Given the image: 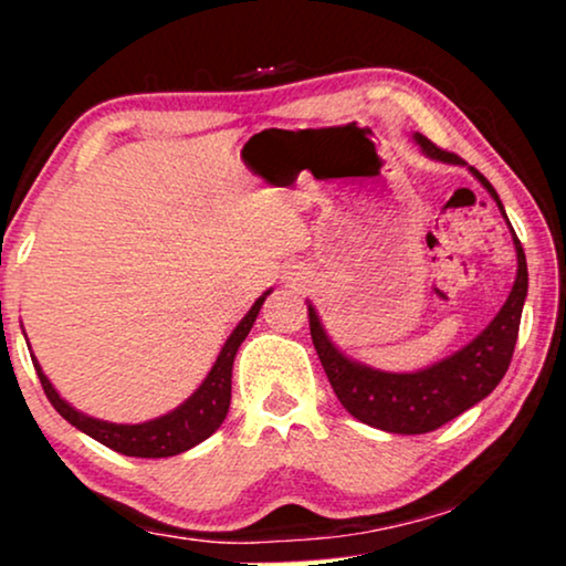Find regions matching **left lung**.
<instances>
[{
  "instance_id": "obj_1",
  "label": "left lung",
  "mask_w": 566,
  "mask_h": 566,
  "mask_svg": "<svg viewBox=\"0 0 566 566\" xmlns=\"http://www.w3.org/2000/svg\"><path fill=\"white\" fill-rule=\"evenodd\" d=\"M415 142L432 159L448 161V165H467L459 154L440 149L422 134H415ZM469 169L490 190V196L497 200L500 211L505 213L490 180L479 169ZM513 242L517 252V277L500 314L463 350L453 353L451 358L440 360L436 366L417 370V374H386V370L366 368L360 363L345 358L332 345L327 332L322 329L314 306H308V329H312L316 355H319L322 368L337 394L339 405L355 420L386 432H399V436H422V432L438 430L440 424L451 422L453 417L467 412L469 407H474L476 401H482L486 394L494 391V386L502 381L510 360H513L523 301L525 293H528V265H525L523 244L515 237V231Z\"/></svg>"
}]
</instances>
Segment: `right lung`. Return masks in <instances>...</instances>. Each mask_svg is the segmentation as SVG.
Instances as JSON below:
<instances>
[{
  "label": "right lung",
  "mask_w": 566,
  "mask_h": 566,
  "mask_svg": "<svg viewBox=\"0 0 566 566\" xmlns=\"http://www.w3.org/2000/svg\"><path fill=\"white\" fill-rule=\"evenodd\" d=\"M268 293L254 301V306L247 312L244 319L237 324V329L231 332L227 345L221 347L219 358L213 363L211 374L206 376L203 384H200V389L192 394L185 405L177 407L175 412L157 417V420L142 424H115L76 412L72 405H66V401L59 397V391L53 389L49 378L43 376V370L38 366L35 358L33 366L53 409H56L66 422H72L76 430L87 432V436L95 438L97 443L113 448V451H118L123 455H136V459H167V455H177L182 451H190L192 446L203 443V440L211 438L213 432L221 428V422L227 420L231 401V366H234L239 345L244 343L247 335H250L252 324L258 319L260 306L262 301L268 298Z\"/></svg>",
  "instance_id": "1"
}]
</instances>
